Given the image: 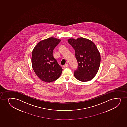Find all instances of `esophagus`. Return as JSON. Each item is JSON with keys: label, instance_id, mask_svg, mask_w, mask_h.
<instances>
[{"label": "esophagus", "instance_id": "esophagus-1", "mask_svg": "<svg viewBox=\"0 0 127 127\" xmlns=\"http://www.w3.org/2000/svg\"><path fill=\"white\" fill-rule=\"evenodd\" d=\"M68 66H69V65H68V64H65V65L64 66V68H66V67H68Z\"/></svg>", "mask_w": 127, "mask_h": 127}]
</instances>
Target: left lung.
Returning <instances> with one entry per match:
<instances>
[{"mask_svg": "<svg viewBox=\"0 0 127 127\" xmlns=\"http://www.w3.org/2000/svg\"><path fill=\"white\" fill-rule=\"evenodd\" d=\"M69 44L75 51L78 67L75 70V77L80 81L91 80L98 72L100 64V54L92 41L83 38H70Z\"/></svg>", "mask_w": 127, "mask_h": 127, "instance_id": "left-lung-1", "label": "left lung"}]
</instances>
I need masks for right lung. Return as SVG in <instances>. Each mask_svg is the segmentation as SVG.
I'll list each match as a JSON object with an SVG mask.
<instances>
[{"label": "right lung", "instance_id": "1", "mask_svg": "<svg viewBox=\"0 0 127 127\" xmlns=\"http://www.w3.org/2000/svg\"><path fill=\"white\" fill-rule=\"evenodd\" d=\"M61 41L51 37L38 43L33 50L31 62L34 71L43 81L50 83L60 77L63 70L54 58L53 50Z\"/></svg>", "mask_w": 127, "mask_h": 127}]
</instances>
